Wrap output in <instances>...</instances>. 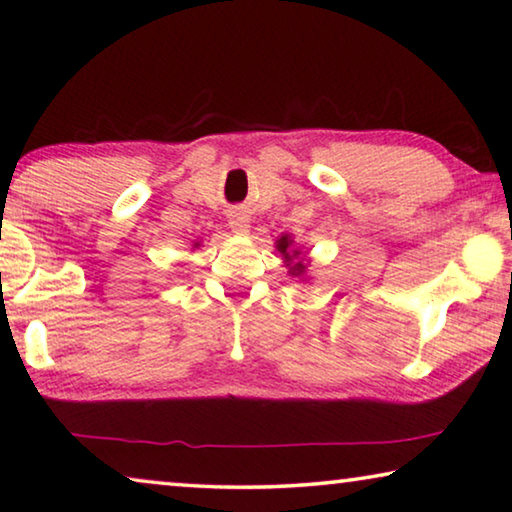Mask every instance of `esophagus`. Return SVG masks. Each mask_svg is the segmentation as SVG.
<instances>
[{
	"label": "esophagus",
	"instance_id": "1",
	"mask_svg": "<svg viewBox=\"0 0 512 512\" xmlns=\"http://www.w3.org/2000/svg\"><path fill=\"white\" fill-rule=\"evenodd\" d=\"M228 223H230L232 232H237V235H246V232L250 230V219L244 212H232Z\"/></svg>",
	"mask_w": 512,
	"mask_h": 512
}]
</instances>
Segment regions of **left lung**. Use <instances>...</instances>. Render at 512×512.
Segmentation results:
<instances>
[{"label": "left lung", "mask_w": 512, "mask_h": 512, "mask_svg": "<svg viewBox=\"0 0 512 512\" xmlns=\"http://www.w3.org/2000/svg\"><path fill=\"white\" fill-rule=\"evenodd\" d=\"M275 248H277V253L282 255L284 266L289 268L287 273L291 277H298V280L305 282L307 280L309 259H307L305 253H302V248L296 246V241H293V237L287 235V232H282V235L275 239Z\"/></svg>", "instance_id": "obj_1"}]
</instances>
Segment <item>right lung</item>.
<instances>
[{
  "label": "right lung",
  "mask_w": 512,
  "mask_h": 512,
  "mask_svg": "<svg viewBox=\"0 0 512 512\" xmlns=\"http://www.w3.org/2000/svg\"><path fill=\"white\" fill-rule=\"evenodd\" d=\"M196 248H201V241H194V244H192V250H196Z\"/></svg>",
  "instance_id": "add662e5"
}]
</instances>
